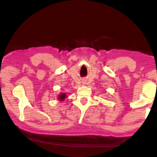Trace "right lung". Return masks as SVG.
I'll list each match as a JSON object with an SVG mask.
<instances>
[{"instance_id": "right-lung-1", "label": "right lung", "mask_w": 157, "mask_h": 157, "mask_svg": "<svg viewBox=\"0 0 157 157\" xmlns=\"http://www.w3.org/2000/svg\"><path fill=\"white\" fill-rule=\"evenodd\" d=\"M66 93H60V94L58 95L57 99L59 101H63L66 99Z\"/></svg>"}]
</instances>
